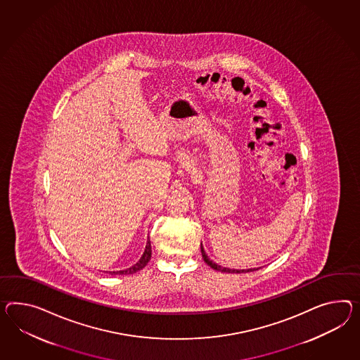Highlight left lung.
<instances>
[{
	"label": "left lung",
	"instance_id": "8db88e82",
	"mask_svg": "<svg viewBox=\"0 0 360 360\" xmlns=\"http://www.w3.org/2000/svg\"><path fill=\"white\" fill-rule=\"evenodd\" d=\"M201 253H202L203 261L212 267L214 270H218V271H223V273H248V271H253V270H258V269H243V270H236V269H229V267H223L221 265H217L215 262H212L210 258L207 257V255L205 253V250L202 248V244H201Z\"/></svg>",
	"mask_w": 360,
	"mask_h": 360
}]
</instances>
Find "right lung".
Returning <instances> with one entry per match:
<instances>
[{"label": "right lung", "mask_w": 360, "mask_h": 360, "mask_svg": "<svg viewBox=\"0 0 360 360\" xmlns=\"http://www.w3.org/2000/svg\"><path fill=\"white\" fill-rule=\"evenodd\" d=\"M150 258H151V243H150V239H148L145 252H143L142 257L139 258V261L137 264H134L133 266L128 267V269H125V270H120V271H111V274H134V273H137L139 270L143 269V267L148 265Z\"/></svg>", "instance_id": "right-lung-1"}]
</instances>
